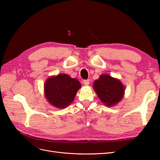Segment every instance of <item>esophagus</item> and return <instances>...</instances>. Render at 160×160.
Listing matches in <instances>:
<instances>
[{
    "label": "esophagus",
    "instance_id": "obj_1",
    "mask_svg": "<svg viewBox=\"0 0 160 160\" xmlns=\"http://www.w3.org/2000/svg\"><path fill=\"white\" fill-rule=\"evenodd\" d=\"M89 82H90L89 79H85V80H83V83L85 85H88L89 84Z\"/></svg>",
    "mask_w": 160,
    "mask_h": 160
}]
</instances>
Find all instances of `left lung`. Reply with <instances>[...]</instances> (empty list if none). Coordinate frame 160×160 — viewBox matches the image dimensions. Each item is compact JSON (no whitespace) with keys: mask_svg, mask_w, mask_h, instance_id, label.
I'll list each match as a JSON object with an SVG mask.
<instances>
[{"mask_svg":"<svg viewBox=\"0 0 160 160\" xmlns=\"http://www.w3.org/2000/svg\"><path fill=\"white\" fill-rule=\"evenodd\" d=\"M93 88L100 100L109 107L119 102L125 91L119 80L106 74L100 75L99 79L94 81Z\"/></svg>","mask_w":160,"mask_h":160,"instance_id":"left-lung-1","label":"left lung"}]
</instances>
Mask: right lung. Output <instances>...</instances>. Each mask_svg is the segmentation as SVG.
<instances>
[{"instance_id": "right-lung-1", "label": "right lung", "mask_w": 160, "mask_h": 160, "mask_svg": "<svg viewBox=\"0 0 160 160\" xmlns=\"http://www.w3.org/2000/svg\"><path fill=\"white\" fill-rule=\"evenodd\" d=\"M80 82L66 74L48 79L45 84V95L49 102L57 108H65L73 101Z\"/></svg>"}]
</instances>
